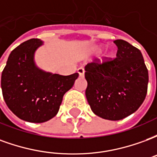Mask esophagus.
I'll use <instances>...</instances> for the list:
<instances>
[{
    "instance_id": "1",
    "label": "esophagus",
    "mask_w": 157,
    "mask_h": 157,
    "mask_svg": "<svg viewBox=\"0 0 157 157\" xmlns=\"http://www.w3.org/2000/svg\"><path fill=\"white\" fill-rule=\"evenodd\" d=\"M77 72H78V74L80 76H84V74H85V70H84V68H82V67H80V68L77 70Z\"/></svg>"
}]
</instances>
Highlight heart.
<instances>
[{"label": "heart", "mask_w": 157, "mask_h": 157, "mask_svg": "<svg viewBox=\"0 0 157 157\" xmlns=\"http://www.w3.org/2000/svg\"><path fill=\"white\" fill-rule=\"evenodd\" d=\"M99 49H100V48H98V50H99ZM109 56H110V54H109V53H105V54L103 55V59L109 58Z\"/></svg>", "instance_id": "obj_1"}]
</instances>
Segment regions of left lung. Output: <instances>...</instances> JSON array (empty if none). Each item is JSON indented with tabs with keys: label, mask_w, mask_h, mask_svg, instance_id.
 Listing matches in <instances>:
<instances>
[{
	"label": "left lung",
	"mask_w": 157,
	"mask_h": 157,
	"mask_svg": "<svg viewBox=\"0 0 157 157\" xmlns=\"http://www.w3.org/2000/svg\"><path fill=\"white\" fill-rule=\"evenodd\" d=\"M117 57L85 67L86 97L96 115L120 120L140 107L147 93L148 71L140 50L123 39L114 41Z\"/></svg>",
	"instance_id": "left-lung-1"
}]
</instances>
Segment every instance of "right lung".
Masks as SVG:
<instances>
[{
  "label": "right lung",
  "mask_w": 157,
  "mask_h": 157,
  "mask_svg": "<svg viewBox=\"0 0 157 157\" xmlns=\"http://www.w3.org/2000/svg\"><path fill=\"white\" fill-rule=\"evenodd\" d=\"M44 44L29 39L13 49L2 74L3 98L17 117L31 123H44L59 112L62 99L78 78V73L61 75L37 66L36 50Z\"/></svg>",
  "instance_id": "obj_1"
}]
</instances>
